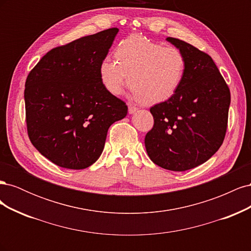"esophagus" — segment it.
<instances>
[{
	"instance_id": "34e87169",
	"label": "esophagus",
	"mask_w": 251,
	"mask_h": 251,
	"mask_svg": "<svg viewBox=\"0 0 251 251\" xmlns=\"http://www.w3.org/2000/svg\"><path fill=\"white\" fill-rule=\"evenodd\" d=\"M137 111H138V108H136V107H134V105H131V104L128 105V114H133Z\"/></svg>"
}]
</instances>
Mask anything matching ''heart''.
<instances>
[{"label":"heart","instance_id":"obj_1","mask_svg":"<svg viewBox=\"0 0 251 251\" xmlns=\"http://www.w3.org/2000/svg\"><path fill=\"white\" fill-rule=\"evenodd\" d=\"M115 58L105 57L100 65L103 87L113 95L127 82L133 95L146 104L160 103L177 92L184 76L186 60L178 48L164 46L140 35H131L115 49Z\"/></svg>","mask_w":251,"mask_h":251}]
</instances>
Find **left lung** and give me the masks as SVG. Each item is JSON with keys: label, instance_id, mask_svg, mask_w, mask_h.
Here are the masks:
<instances>
[{"label": "left lung", "instance_id": "obj_1", "mask_svg": "<svg viewBox=\"0 0 251 251\" xmlns=\"http://www.w3.org/2000/svg\"><path fill=\"white\" fill-rule=\"evenodd\" d=\"M166 41L183 53L185 72L177 92L150 109L154 126L144 144L155 164L184 172L206 162L221 147L230 92L208 54L184 41L174 37Z\"/></svg>", "mask_w": 251, "mask_h": 251}]
</instances>
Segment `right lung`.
<instances>
[{"label": "right lung", "instance_id": "1", "mask_svg": "<svg viewBox=\"0 0 251 251\" xmlns=\"http://www.w3.org/2000/svg\"><path fill=\"white\" fill-rule=\"evenodd\" d=\"M110 28L50 50L25 83L29 139L54 164L82 170L100 157L111 125L126 104L103 87L100 65L118 33Z\"/></svg>", "mask_w": 251, "mask_h": 251}]
</instances>
